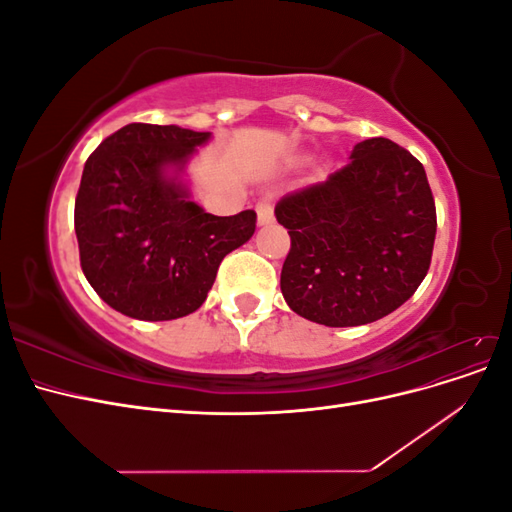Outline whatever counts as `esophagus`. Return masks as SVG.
<instances>
[{"label": "esophagus", "instance_id": "esophagus-1", "mask_svg": "<svg viewBox=\"0 0 512 512\" xmlns=\"http://www.w3.org/2000/svg\"><path fill=\"white\" fill-rule=\"evenodd\" d=\"M256 215H258V226H269V224H273V203H271V198L258 200Z\"/></svg>", "mask_w": 512, "mask_h": 512}]
</instances>
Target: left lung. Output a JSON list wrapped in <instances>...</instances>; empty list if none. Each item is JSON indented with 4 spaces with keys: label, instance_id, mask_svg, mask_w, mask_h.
<instances>
[{
    "label": "left lung",
    "instance_id": "8db88e82",
    "mask_svg": "<svg viewBox=\"0 0 512 512\" xmlns=\"http://www.w3.org/2000/svg\"><path fill=\"white\" fill-rule=\"evenodd\" d=\"M275 218L290 235L284 299L324 327H359L404 305L429 271L438 226L423 164L382 136L356 143L327 181L284 196Z\"/></svg>",
    "mask_w": 512,
    "mask_h": 512
}]
</instances>
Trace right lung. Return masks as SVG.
Masks as SVG:
<instances>
[{"label":"right lung","instance_id":"add662e5","mask_svg":"<svg viewBox=\"0 0 512 512\" xmlns=\"http://www.w3.org/2000/svg\"><path fill=\"white\" fill-rule=\"evenodd\" d=\"M211 132L128 123L83 168L74 203L81 267L100 299L123 316L158 322L205 303L226 254L250 241L252 209L211 215L183 183Z\"/></svg>","mask_w":512,"mask_h":512}]
</instances>
